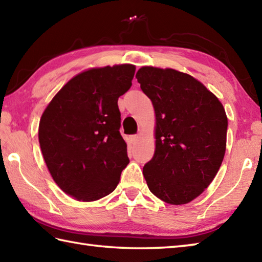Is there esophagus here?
Here are the masks:
<instances>
[{
  "label": "esophagus",
  "instance_id": "1",
  "mask_svg": "<svg viewBox=\"0 0 262 262\" xmlns=\"http://www.w3.org/2000/svg\"><path fill=\"white\" fill-rule=\"evenodd\" d=\"M140 138H141V136H140V135H134V136H132V142L134 143V144H136L138 141H140Z\"/></svg>",
  "mask_w": 262,
  "mask_h": 262
}]
</instances>
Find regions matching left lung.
<instances>
[{"label": "left lung", "mask_w": 262, "mask_h": 262, "mask_svg": "<svg viewBox=\"0 0 262 262\" xmlns=\"http://www.w3.org/2000/svg\"><path fill=\"white\" fill-rule=\"evenodd\" d=\"M136 79L155 113V151L143 168L149 191L170 205L190 203L223 162L225 109L202 82L183 72L143 66Z\"/></svg>", "instance_id": "left-lung-1"}]
</instances>
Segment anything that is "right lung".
Returning <instances> with one entry per match:
<instances>
[{
	"label": "right lung",
	"instance_id": "add662e5",
	"mask_svg": "<svg viewBox=\"0 0 262 262\" xmlns=\"http://www.w3.org/2000/svg\"><path fill=\"white\" fill-rule=\"evenodd\" d=\"M135 70L133 64L88 69L43 110L38 129L43 160L56 185L75 200L108 196L129 163L118 98L130 89Z\"/></svg>",
	"mask_w": 262,
	"mask_h": 262
}]
</instances>
